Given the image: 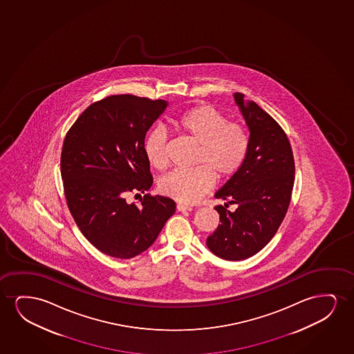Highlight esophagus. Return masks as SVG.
<instances>
[{
    "mask_svg": "<svg viewBox=\"0 0 354 354\" xmlns=\"http://www.w3.org/2000/svg\"><path fill=\"white\" fill-rule=\"evenodd\" d=\"M176 209H178L179 212H191V210H192V207L186 205V204L179 203L178 205H176Z\"/></svg>",
    "mask_w": 354,
    "mask_h": 354,
    "instance_id": "esophagus-1",
    "label": "esophagus"
}]
</instances>
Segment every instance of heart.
I'll return each instance as SVG.
<instances>
[{
    "mask_svg": "<svg viewBox=\"0 0 354 354\" xmlns=\"http://www.w3.org/2000/svg\"><path fill=\"white\" fill-rule=\"evenodd\" d=\"M176 131L198 145L194 169L176 170L160 180V194L180 203H194L218 179H228L241 169L249 149V136L242 124L228 122L227 117L210 105H199L173 118ZM151 167L163 170L168 165L167 136L153 129L144 144Z\"/></svg>",
    "mask_w": 354,
    "mask_h": 354,
    "instance_id": "1",
    "label": "heart"
}]
</instances>
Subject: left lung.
Listing matches in <instances>:
<instances>
[{
	"label": "left lung",
	"mask_w": 354,
	"mask_h": 354,
	"mask_svg": "<svg viewBox=\"0 0 354 354\" xmlns=\"http://www.w3.org/2000/svg\"><path fill=\"white\" fill-rule=\"evenodd\" d=\"M249 129V149L241 169L215 194L220 223L207 238L209 250L228 261L255 255L271 241L290 203L295 163L281 126L257 102L233 94ZM236 203L234 212L227 210Z\"/></svg>",
	"instance_id": "8db88e82"
}]
</instances>
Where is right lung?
Returning <instances> with one entry per match:
<instances>
[{"label": "right lung", "mask_w": 354, "mask_h": 354, "mask_svg": "<svg viewBox=\"0 0 354 354\" xmlns=\"http://www.w3.org/2000/svg\"><path fill=\"white\" fill-rule=\"evenodd\" d=\"M168 102L129 94L94 102L64 140L62 178L68 209L83 236L117 259L145 252L175 213V202L145 194L140 205L127 194L150 189L152 175L144 144Z\"/></svg>", "instance_id": "right-lung-1"}]
</instances>
